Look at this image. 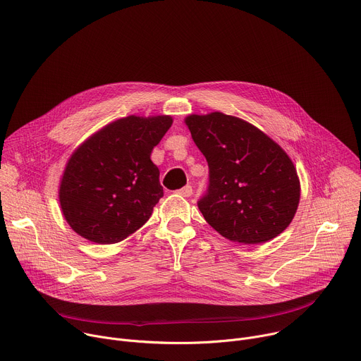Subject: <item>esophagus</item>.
<instances>
[{"mask_svg":"<svg viewBox=\"0 0 361 361\" xmlns=\"http://www.w3.org/2000/svg\"><path fill=\"white\" fill-rule=\"evenodd\" d=\"M178 193L182 195V196H185V197H189V196L193 193V190H192V186H190V185H186V186H183L182 189H179Z\"/></svg>","mask_w":361,"mask_h":361,"instance_id":"obj_1","label":"esophagus"}]
</instances>
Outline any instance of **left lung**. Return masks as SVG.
I'll list each match as a JSON object with an SVG mask.
<instances>
[{"label": "left lung", "mask_w": 361, "mask_h": 361, "mask_svg": "<svg viewBox=\"0 0 361 361\" xmlns=\"http://www.w3.org/2000/svg\"><path fill=\"white\" fill-rule=\"evenodd\" d=\"M209 168L197 201L207 222L232 243L262 244L293 221L300 180L288 154L244 120L219 111L186 117Z\"/></svg>", "instance_id": "8db88e82"}]
</instances>
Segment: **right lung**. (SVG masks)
<instances>
[{"mask_svg":"<svg viewBox=\"0 0 361 361\" xmlns=\"http://www.w3.org/2000/svg\"><path fill=\"white\" fill-rule=\"evenodd\" d=\"M171 126V116L118 118L71 154L60 205L80 236L114 244L146 224L164 196L150 153Z\"/></svg>","mask_w":361,"mask_h":361,"instance_id":"add662e5","label":"right lung"}]
</instances>
